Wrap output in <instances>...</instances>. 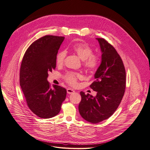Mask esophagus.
<instances>
[{"instance_id": "obj_1", "label": "esophagus", "mask_w": 150, "mask_h": 150, "mask_svg": "<svg viewBox=\"0 0 150 150\" xmlns=\"http://www.w3.org/2000/svg\"><path fill=\"white\" fill-rule=\"evenodd\" d=\"M67 92L68 94H72L75 92V91L73 89H71V88H68V89L67 90Z\"/></svg>"}]
</instances>
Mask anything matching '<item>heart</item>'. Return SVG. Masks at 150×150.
I'll use <instances>...</instances> for the list:
<instances>
[{
  "label": "heart",
  "mask_w": 150,
  "mask_h": 150,
  "mask_svg": "<svg viewBox=\"0 0 150 150\" xmlns=\"http://www.w3.org/2000/svg\"><path fill=\"white\" fill-rule=\"evenodd\" d=\"M71 49L78 56L83 60V65L89 70H95L99 65V59L96 55L93 54V49L85 42H76L71 47ZM66 57L65 51L57 53L55 58V62L57 65L64 64ZM82 78L81 74L75 72H70L65 76V80L71 86H76L77 81Z\"/></svg>",
  "instance_id": "1"
}]
</instances>
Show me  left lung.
Instances as JSON below:
<instances>
[{
  "label": "left lung",
  "instance_id": "8db88e82",
  "mask_svg": "<svg viewBox=\"0 0 150 150\" xmlns=\"http://www.w3.org/2000/svg\"><path fill=\"white\" fill-rule=\"evenodd\" d=\"M101 50V63L95 74L96 80L90 86L97 92L93 97L81 91L79 110L81 117L96 124L108 119L119 107L126 86L124 65L115 48L103 38H96Z\"/></svg>",
  "mask_w": 150,
  "mask_h": 150
}]
</instances>
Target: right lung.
Here are the masks:
<instances>
[{
    "instance_id": "1",
    "label": "right lung",
    "mask_w": 150,
    "mask_h": 150,
    "mask_svg": "<svg viewBox=\"0 0 150 150\" xmlns=\"http://www.w3.org/2000/svg\"><path fill=\"white\" fill-rule=\"evenodd\" d=\"M64 37L46 35L33 42L25 53L20 67V85L28 106L42 119L57 115L67 90L59 85L51 88L48 72L56 67L55 58Z\"/></svg>"
}]
</instances>
